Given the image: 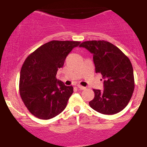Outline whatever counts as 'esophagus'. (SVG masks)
I'll return each mask as SVG.
<instances>
[{
	"label": "esophagus",
	"instance_id": "1",
	"mask_svg": "<svg viewBox=\"0 0 147 147\" xmlns=\"http://www.w3.org/2000/svg\"><path fill=\"white\" fill-rule=\"evenodd\" d=\"M77 88L79 89H81V90H84V89L86 88V87L82 86H81V85H77Z\"/></svg>",
	"mask_w": 147,
	"mask_h": 147
}]
</instances>
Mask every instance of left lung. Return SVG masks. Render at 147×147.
Returning <instances> with one entry per match:
<instances>
[{
  "label": "left lung",
  "instance_id": "8db88e82",
  "mask_svg": "<svg viewBox=\"0 0 147 147\" xmlns=\"http://www.w3.org/2000/svg\"><path fill=\"white\" fill-rule=\"evenodd\" d=\"M79 46L93 54L95 72L104 79V90L93 89L95 97L89 105L104 115L120 112L129 104L134 90L131 61L117 46L103 40L84 41Z\"/></svg>",
  "mask_w": 147,
  "mask_h": 147
}]
</instances>
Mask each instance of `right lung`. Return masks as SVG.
I'll return each instance as SVG.
<instances>
[{"label":"right lung","mask_w":147,"mask_h":147,"mask_svg":"<svg viewBox=\"0 0 147 147\" xmlns=\"http://www.w3.org/2000/svg\"><path fill=\"white\" fill-rule=\"evenodd\" d=\"M79 41H51L45 43L26 58L20 73L19 92L28 111L41 119L58 115L66 107L73 92L57 79L59 68Z\"/></svg>","instance_id":"1"}]
</instances>
